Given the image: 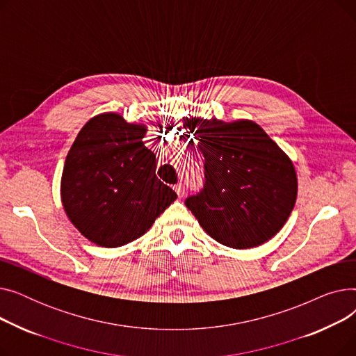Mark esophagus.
I'll use <instances>...</instances> for the list:
<instances>
[{
  "instance_id": "34e87169",
  "label": "esophagus",
  "mask_w": 356,
  "mask_h": 356,
  "mask_svg": "<svg viewBox=\"0 0 356 356\" xmlns=\"http://www.w3.org/2000/svg\"><path fill=\"white\" fill-rule=\"evenodd\" d=\"M175 192L177 193L179 197H183V196H184V186H183L181 183L176 184V186H175Z\"/></svg>"
}]
</instances>
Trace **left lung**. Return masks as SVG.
I'll return each mask as SVG.
<instances>
[{"mask_svg":"<svg viewBox=\"0 0 356 356\" xmlns=\"http://www.w3.org/2000/svg\"><path fill=\"white\" fill-rule=\"evenodd\" d=\"M204 157L203 191L186 199L199 225L219 244L247 250L271 239L297 199L290 157L251 120L183 118Z\"/></svg>","mask_w":356,"mask_h":356,"instance_id":"8db88e82","label":"left lung"}]
</instances>
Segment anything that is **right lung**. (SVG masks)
<instances>
[{
  "instance_id": "obj_1",
  "label": "right lung",
  "mask_w": 356,
  "mask_h": 356,
  "mask_svg": "<svg viewBox=\"0 0 356 356\" xmlns=\"http://www.w3.org/2000/svg\"><path fill=\"white\" fill-rule=\"evenodd\" d=\"M144 124L117 112L92 117L74 138L60 180L63 209L86 239L115 248L143 236L177 199L156 176Z\"/></svg>"
}]
</instances>
